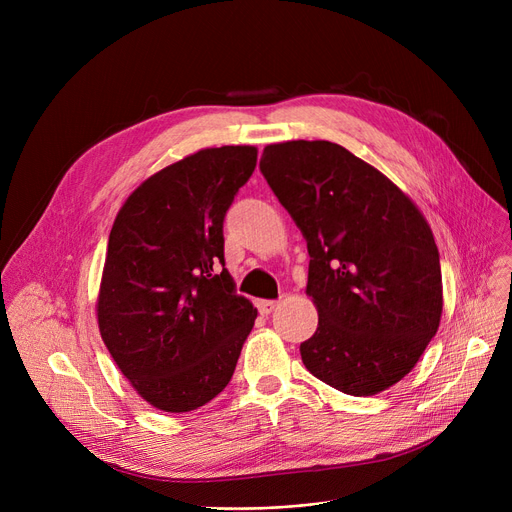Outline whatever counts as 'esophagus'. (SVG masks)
I'll return each mask as SVG.
<instances>
[{"instance_id":"esophagus-1","label":"esophagus","mask_w":512,"mask_h":512,"mask_svg":"<svg viewBox=\"0 0 512 512\" xmlns=\"http://www.w3.org/2000/svg\"><path fill=\"white\" fill-rule=\"evenodd\" d=\"M276 307H278V303H276V301H265V299L257 301V309H259V313H261V315H270Z\"/></svg>"}]
</instances>
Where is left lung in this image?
I'll list each match as a JSON object with an SVG mask.
<instances>
[{
	"instance_id": "1",
	"label": "left lung",
	"mask_w": 512,
	"mask_h": 512,
	"mask_svg": "<svg viewBox=\"0 0 512 512\" xmlns=\"http://www.w3.org/2000/svg\"><path fill=\"white\" fill-rule=\"evenodd\" d=\"M259 170L307 240L317 330L301 359L317 380L371 396L417 365L442 317V270L417 205L348 149L288 141Z\"/></svg>"
}]
</instances>
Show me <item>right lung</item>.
<instances>
[{"label": "right lung", "mask_w": 512, "mask_h": 512, "mask_svg": "<svg viewBox=\"0 0 512 512\" xmlns=\"http://www.w3.org/2000/svg\"><path fill=\"white\" fill-rule=\"evenodd\" d=\"M257 149H201L159 170L116 215L97 299L101 338L149 405L188 413L230 382L257 309L224 267V218Z\"/></svg>", "instance_id": "add662e5"}]
</instances>
